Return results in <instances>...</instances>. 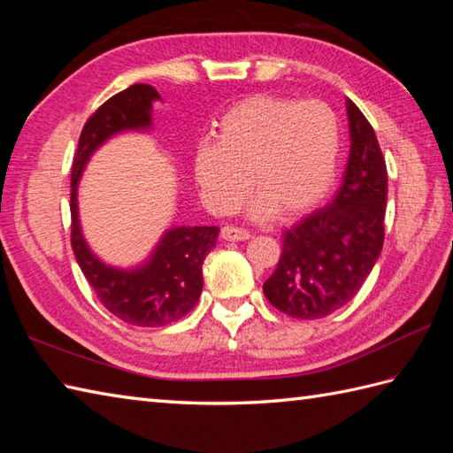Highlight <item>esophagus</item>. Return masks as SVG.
<instances>
[{
  "label": "esophagus",
  "instance_id": "34e87169",
  "mask_svg": "<svg viewBox=\"0 0 453 453\" xmlns=\"http://www.w3.org/2000/svg\"><path fill=\"white\" fill-rule=\"evenodd\" d=\"M249 237H251V234L243 227H237V226L221 227V239H226V242H245Z\"/></svg>",
  "mask_w": 453,
  "mask_h": 453
}]
</instances>
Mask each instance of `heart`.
I'll use <instances>...</instances> for the list:
<instances>
[{
  "label": "heart",
  "mask_w": 453,
  "mask_h": 453,
  "mask_svg": "<svg viewBox=\"0 0 453 453\" xmlns=\"http://www.w3.org/2000/svg\"><path fill=\"white\" fill-rule=\"evenodd\" d=\"M218 142L200 143L195 179L206 206L232 211L249 179L253 214L296 216L331 188L341 157V122L323 101L257 95L234 104L218 122Z\"/></svg>",
  "instance_id": "b5f03b06"
}]
</instances>
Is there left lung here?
Returning a JSON list of instances; mask_svg holds the SVG:
<instances>
[{"instance_id": "left-lung-1", "label": "left lung", "mask_w": 453, "mask_h": 453, "mask_svg": "<svg viewBox=\"0 0 453 453\" xmlns=\"http://www.w3.org/2000/svg\"><path fill=\"white\" fill-rule=\"evenodd\" d=\"M350 157L342 187L284 234L276 271L263 286L266 300L296 319H321L358 294L386 237L388 167L362 111L346 101Z\"/></svg>"}]
</instances>
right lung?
<instances>
[{
	"instance_id": "add662e5",
	"label": "right lung",
	"mask_w": 453,
	"mask_h": 453,
	"mask_svg": "<svg viewBox=\"0 0 453 453\" xmlns=\"http://www.w3.org/2000/svg\"><path fill=\"white\" fill-rule=\"evenodd\" d=\"M159 93L146 83L104 101L85 122L72 165V249L81 273L99 302L124 323L163 326L185 317L202 292V263L214 249L218 227H173L163 235L156 253L136 271H119L103 265L85 243L78 219V182L85 163L101 143L124 130L150 128L151 103Z\"/></svg>"
}]
</instances>
